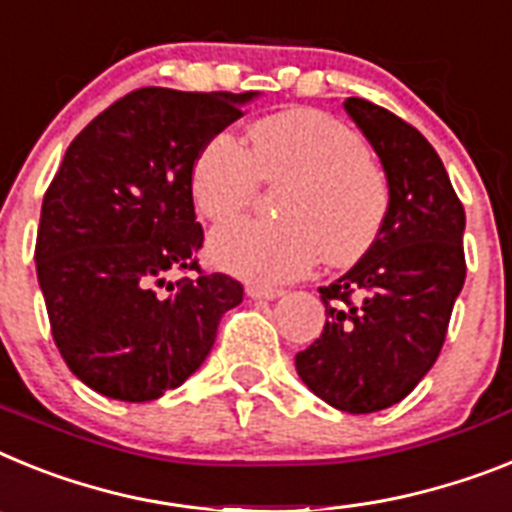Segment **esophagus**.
<instances>
[{"instance_id": "1", "label": "esophagus", "mask_w": 512, "mask_h": 512, "mask_svg": "<svg viewBox=\"0 0 512 512\" xmlns=\"http://www.w3.org/2000/svg\"><path fill=\"white\" fill-rule=\"evenodd\" d=\"M247 296L255 301H275V299H281L283 291L281 288H270V286H247Z\"/></svg>"}]
</instances>
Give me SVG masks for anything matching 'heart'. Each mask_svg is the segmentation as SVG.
<instances>
[{
	"label": "heart",
	"mask_w": 512,
	"mask_h": 512,
	"mask_svg": "<svg viewBox=\"0 0 512 512\" xmlns=\"http://www.w3.org/2000/svg\"><path fill=\"white\" fill-rule=\"evenodd\" d=\"M260 180L281 182L278 219H242L211 237V257L247 281L283 283L330 265L358 260L379 237L389 206L384 172L366 157L353 128L311 108L265 115L247 131V149L216 133L190 164V195L206 219L237 216Z\"/></svg>",
	"instance_id": "obj_1"
}]
</instances>
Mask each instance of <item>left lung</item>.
Returning <instances> with one entry per match:
<instances>
[{"instance_id":"left-lung-1","label":"left lung","mask_w":512,"mask_h":512,"mask_svg":"<svg viewBox=\"0 0 512 512\" xmlns=\"http://www.w3.org/2000/svg\"><path fill=\"white\" fill-rule=\"evenodd\" d=\"M342 108L384 167L389 206L366 255L319 288L330 319L296 371L335 410L368 415L402 402L441 353L466 278V216L417 128L363 97Z\"/></svg>"}]
</instances>
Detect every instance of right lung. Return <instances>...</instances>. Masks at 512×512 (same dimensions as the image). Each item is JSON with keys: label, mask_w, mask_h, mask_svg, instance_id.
Masks as SVG:
<instances>
[{"label": "right lung", "mask_w": 512, "mask_h": 512, "mask_svg": "<svg viewBox=\"0 0 512 512\" xmlns=\"http://www.w3.org/2000/svg\"><path fill=\"white\" fill-rule=\"evenodd\" d=\"M257 95L144 87L66 149L43 198L35 268L61 358L102 397L151 402L177 389L242 304L229 275L172 283L167 273L198 270L195 154Z\"/></svg>", "instance_id": "add662e5"}]
</instances>
